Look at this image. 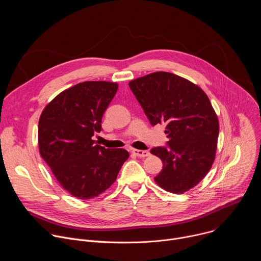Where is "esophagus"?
Returning a JSON list of instances; mask_svg holds the SVG:
<instances>
[{
  "mask_svg": "<svg viewBox=\"0 0 261 261\" xmlns=\"http://www.w3.org/2000/svg\"><path fill=\"white\" fill-rule=\"evenodd\" d=\"M132 153L134 154V155H136L137 157H142V158H144V157H147V156H150V152L148 151H141V150H136V148H133L132 150Z\"/></svg>",
  "mask_w": 261,
  "mask_h": 261,
  "instance_id": "1",
  "label": "esophagus"
}]
</instances>
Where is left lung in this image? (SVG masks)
<instances>
[{
    "label": "left lung",
    "mask_w": 261,
    "mask_h": 261,
    "mask_svg": "<svg viewBox=\"0 0 261 261\" xmlns=\"http://www.w3.org/2000/svg\"><path fill=\"white\" fill-rule=\"evenodd\" d=\"M129 87L151 124H166L168 146L151 150L163 163L155 181L171 193L189 191L216 157L219 121L208 97L197 85L163 71L133 80Z\"/></svg>",
    "instance_id": "obj_1"
}]
</instances>
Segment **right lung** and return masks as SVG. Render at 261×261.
<instances>
[{
    "instance_id": "right-lung-1",
    "label": "right lung",
    "mask_w": 261,
    "mask_h": 261,
    "mask_svg": "<svg viewBox=\"0 0 261 261\" xmlns=\"http://www.w3.org/2000/svg\"><path fill=\"white\" fill-rule=\"evenodd\" d=\"M119 85L84 82L55 97L38 124L39 152L62 187L79 199L99 196L113 185L129 153L105 148L93 136Z\"/></svg>"
}]
</instances>
